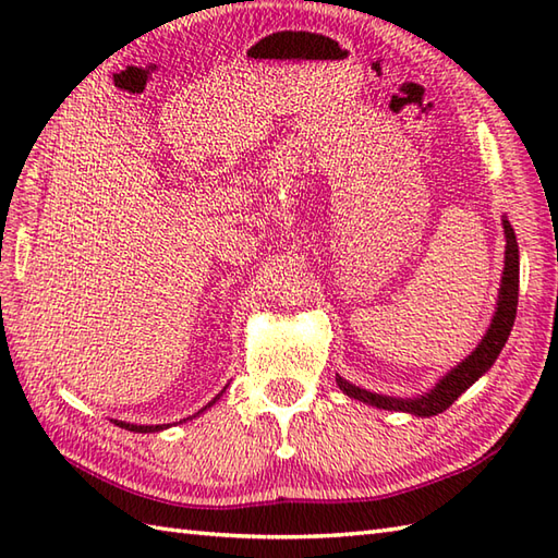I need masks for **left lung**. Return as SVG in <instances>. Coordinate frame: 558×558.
I'll list each match as a JSON object with an SVG mask.
<instances>
[{"instance_id":"1","label":"left lung","mask_w":558,"mask_h":558,"mask_svg":"<svg viewBox=\"0 0 558 558\" xmlns=\"http://www.w3.org/2000/svg\"><path fill=\"white\" fill-rule=\"evenodd\" d=\"M504 232H506V268L501 278V292H499V306H496V314L492 318V326L487 336L477 345V350L470 354L465 362H460L453 372L436 384L434 390L414 398V400H402V398H388V396H376L369 390H362L348 381H342L338 376V386L342 393H348L354 400L369 402L374 408L384 410H396V412H412L420 414V417H432L448 410L453 402L465 393V390L477 381V378L492 369V364L499 357L504 350L508 336H511V328L515 322V310H518V282H520V264H518V242L511 222L504 220Z\"/></svg>"}]
</instances>
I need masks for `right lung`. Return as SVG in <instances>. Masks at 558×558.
<instances>
[{
	"instance_id": "obj_1",
	"label": "right lung",
	"mask_w": 558,
	"mask_h": 558,
	"mask_svg": "<svg viewBox=\"0 0 558 558\" xmlns=\"http://www.w3.org/2000/svg\"><path fill=\"white\" fill-rule=\"evenodd\" d=\"M213 402L216 400H210L206 408H210ZM204 408V410H206ZM117 426H122V429H129V432H136V434H148V432H160V429H165V424H158V426H141V424H126V422H114Z\"/></svg>"
}]
</instances>
